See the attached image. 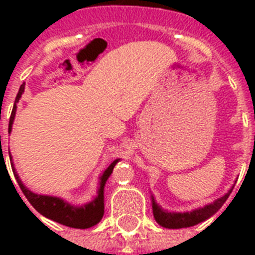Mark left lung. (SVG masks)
Returning a JSON list of instances; mask_svg holds the SVG:
<instances>
[{
    "instance_id": "left-lung-1",
    "label": "left lung",
    "mask_w": 255,
    "mask_h": 255,
    "mask_svg": "<svg viewBox=\"0 0 255 255\" xmlns=\"http://www.w3.org/2000/svg\"><path fill=\"white\" fill-rule=\"evenodd\" d=\"M233 188L225 196L217 198L216 201H213L209 205H205L204 208H198V209H194L192 212H185V213H170L167 210H163L156 204L155 198L152 196L153 217H155L156 222L159 225H161L163 228H168V229H181V228H189V226L197 225L200 222L210 218L213 214H216L218 210L221 209V206L225 204Z\"/></svg>"
}]
</instances>
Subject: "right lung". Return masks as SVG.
<instances>
[{
    "label": "right lung",
    "instance_id": "right-lung-1",
    "mask_svg": "<svg viewBox=\"0 0 255 255\" xmlns=\"http://www.w3.org/2000/svg\"><path fill=\"white\" fill-rule=\"evenodd\" d=\"M25 90V83L19 87V91L15 98V103H14L13 111L10 115L9 122V132L11 131V124H13L14 116H15V108H17V103L21 95L23 94ZM10 161H11V156H10ZM119 161V159L112 161L110 164V167L104 170L103 174L100 176L99 182V190H98V196H96L91 202H88L83 206H73L70 205L69 202L63 201L59 197H53V196H42V194H35L31 190H29L23 184H22L21 178L18 177V174L14 170V165H11L13 173L15 176L18 185L21 188V190L25 194V197L27 198V201L33 205V208L37 210L38 213H41L42 216H45L46 218H50L55 222H59L62 225L69 226V228H75V229H87L91 226L96 225L98 222L102 220L104 214V185L106 181L110 177V174L112 173V169L116 165V163Z\"/></svg>",
    "mask_w": 255,
    "mask_h": 255
}]
</instances>
